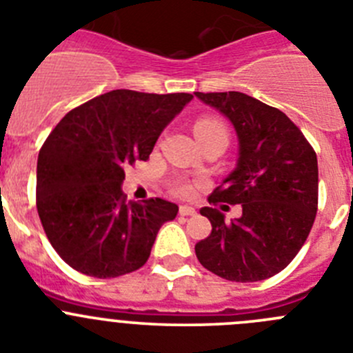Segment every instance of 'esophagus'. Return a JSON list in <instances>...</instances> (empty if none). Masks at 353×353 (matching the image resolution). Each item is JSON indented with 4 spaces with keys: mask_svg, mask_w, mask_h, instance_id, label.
Wrapping results in <instances>:
<instances>
[{
    "mask_svg": "<svg viewBox=\"0 0 353 353\" xmlns=\"http://www.w3.org/2000/svg\"><path fill=\"white\" fill-rule=\"evenodd\" d=\"M179 214L183 215V217H191V215H196V210L192 207H189V205H180Z\"/></svg>",
    "mask_w": 353,
    "mask_h": 353,
    "instance_id": "34e87169",
    "label": "esophagus"
}]
</instances>
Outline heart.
I'll return each instance as SVG.
<instances>
[{
    "label": "heart",
    "mask_w": 353,
    "mask_h": 353,
    "mask_svg": "<svg viewBox=\"0 0 353 353\" xmlns=\"http://www.w3.org/2000/svg\"><path fill=\"white\" fill-rule=\"evenodd\" d=\"M194 132L198 136L199 141L208 138H224L228 139V127L224 125V121L217 120V118H199L194 123ZM192 183L189 180L183 179H174L171 182V192L174 196H180V198H187V196L192 194Z\"/></svg>",
    "instance_id": "b5f03b06"
}]
</instances>
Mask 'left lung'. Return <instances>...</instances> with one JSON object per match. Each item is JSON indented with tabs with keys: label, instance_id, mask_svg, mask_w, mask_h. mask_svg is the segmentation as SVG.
I'll return each mask as SVG.
<instances>
[{
	"label": "left lung",
	"instance_id": "left-lung-1",
	"mask_svg": "<svg viewBox=\"0 0 353 353\" xmlns=\"http://www.w3.org/2000/svg\"><path fill=\"white\" fill-rule=\"evenodd\" d=\"M194 95L232 120L240 145L235 171L208 196L214 207L199 210L212 223V233L196 244V256L228 281L276 276L297 256L313 228L316 154L283 111L254 97L240 92ZM219 203L242 204L243 215L226 223L214 208Z\"/></svg>",
	"mask_w": 353,
	"mask_h": 353
}]
</instances>
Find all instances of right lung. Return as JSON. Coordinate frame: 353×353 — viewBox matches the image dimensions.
Masks as SVG:
<instances>
[{
    "mask_svg": "<svg viewBox=\"0 0 353 353\" xmlns=\"http://www.w3.org/2000/svg\"><path fill=\"white\" fill-rule=\"evenodd\" d=\"M191 93L113 90L72 109L40 148L37 210L61 260L86 276L118 277L146 263L157 232L179 207L129 201L125 168L146 161Z\"/></svg>",
    "mask_w": 353,
    "mask_h": 353,
    "instance_id": "1",
    "label": "right lung"
}]
</instances>
